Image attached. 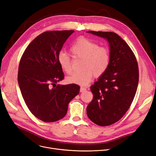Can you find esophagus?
Segmentation results:
<instances>
[{"label": "esophagus", "mask_w": 156, "mask_h": 156, "mask_svg": "<svg viewBox=\"0 0 156 156\" xmlns=\"http://www.w3.org/2000/svg\"><path fill=\"white\" fill-rule=\"evenodd\" d=\"M87 90V88L86 87H81V88H80V92H83L84 91Z\"/></svg>", "instance_id": "esophagus-1"}]
</instances>
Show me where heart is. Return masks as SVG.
I'll return each instance as SVG.
<instances>
[{
	"label": "heart",
	"instance_id": "heart-1",
	"mask_svg": "<svg viewBox=\"0 0 156 156\" xmlns=\"http://www.w3.org/2000/svg\"><path fill=\"white\" fill-rule=\"evenodd\" d=\"M69 50L74 57L81 58L82 62L80 66L81 70L66 78L68 83L87 85L92 81L93 75L101 77L109 66V49L105 47H99L98 43L87 37H79L71 45ZM57 59L61 69L66 73H72V60L69 56L60 52Z\"/></svg>",
	"mask_w": 156,
	"mask_h": 156
}]
</instances>
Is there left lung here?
<instances>
[{"label": "left lung", "instance_id": "1", "mask_svg": "<svg viewBox=\"0 0 156 156\" xmlns=\"http://www.w3.org/2000/svg\"><path fill=\"white\" fill-rule=\"evenodd\" d=\"M87 32L106 39L111 53L106 72L90 87L94 98L87 107V116L98 126H110L123 117L133 100L139 83L137 61L129 46L116 33Z\"/></svg>", "mask_w": 156, "mask_h": 156}]
</instances>
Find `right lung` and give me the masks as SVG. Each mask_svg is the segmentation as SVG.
Instances as JSON below:
<instances>
[{
    "mask_svg": "<svg viewBox=\"0 0 156 156\" xmlns=\"http://www.w3.org/2000/svg\"><path fill=\"white\" fill-rule=\"evenodd\" d=\"M73 32L41 33L28 45L20 60L18 83L22 96L32 115L45 122L64 118L69 101L80 91V87L75 84H56L64 78L58 55Z\"/></svg>",
    "mask_w": 156,
    "mask_h": 156,
    "instance_id": "1",
    "label": "right lung"
}]
</instances>
